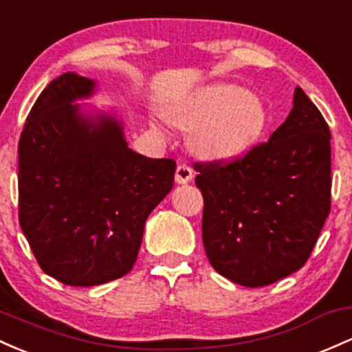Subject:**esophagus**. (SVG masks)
Here are the masks:
<instances>
[{"label": "esophagus", "instance_id": "34e87169", "mask_svg": "<svg viewBox=\"0 0 352 352\" xmlns=\"http://www.w3.org/2000/svg\"><path fill=\"white\" fill-rule=\"evenodd\" d=\"M194 179V170L188 167L187 164H180L175 170V182L177 184H187Z\"/></svg>", "mask_w": 352, "mask_h": 352}]
</instances>
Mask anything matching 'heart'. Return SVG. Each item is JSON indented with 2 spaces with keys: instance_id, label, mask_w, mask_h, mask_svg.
Instances as JSON below:
<instances>
[{
  "instance_id": "1",
  "label": "heart",
  "mask_w": 352,
  "mask_h": 352,
  "mask_svg": "<svg viewBox=\"0 0 352 352\" xmlns=\"http://www.w3.org/2000/svg\"><path fill=\"white\" fill-rule=\"evenodd\" d=\"M167 118L182 130L196 129L192 144L202 157L232 158L256 144L267 125V110L252 91L217 83L173 103Z\"/></svg>"
}]
</instances>
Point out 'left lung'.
Listing matches in <instances>:
<instances>
[{
	"label": "left lung",
	"mask_w": 352,
	"mask_h": 352,
	"mask_svg": "<svg viewBox=\"0 0 352 352\" xmlns=\"http://www.w3.org/2000/svg\"><path fill=\"white\" fill-rule=\"evenodd\" d=\"M195 170L204 247L220 276L262 287L306 264L331 212V132L302 88L267 142Z\"/></svg>",
	"instance_id": "8db88e82"
}]
</instances>
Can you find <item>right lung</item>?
Instances as JSON below:
<instances>
[{"label":"right lung","mask_w":352,"mask_h":352,"mask_svg":"<svg viewBox=\"0 0 352 352\" xmlns=\"http://www.w3.org/2000/svg\"><path fill=\"white\" fill-rule=\"evenodd\" d=\"M95 82L52 80L18 144L19 226L45 274L90 287L132 270L150 212L172 190L175 160L133 152L122 123L73 105Z\"/></svg>","instance_id":"1"}]
</instances>
